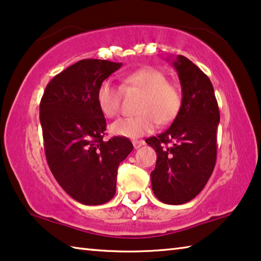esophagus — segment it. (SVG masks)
Wrapping results in <instances>:
<instances>
[{"label":"esophagus","mask_w":261,"mask_h":261,"mask_svg":"<svg viewBox=\"0 0 261 261\" xmlns=\"http://www.w3.org/2000/svg\"><path fill=\"white\" fill-rule=\"evenodd\" d=\"M132 144H134V147L137 149V148H139V147H141L143 146V145L145 144V141L144 140H132Z\"/></svg>","instance_id":"1"}]
</instances>
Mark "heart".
Instances as JSON below:
<instances>
[{
  "mask_svg": "<svg viewBox=\"0 0 261 261\" xmlns=\"http://www.w3.org/2000/svg\"><path fill=\"white\" fill-rule=\"evenodd\" d=\"M121 87L125 92H138L141 96L137 103L136 116L120 118L110 125L115 136L139 138L151 134L158 123L167 125L174 122L182 108V92L156 68L144 67L125 74ZM122 90L109 81L99 85L96 102L106 117L112 118L120 113Z\"/></svg>",
  "mask_w": 261,
  "mask_h": 261,
  "instance_id": "heart-1",
  "label": "heart"
}]
</instances>
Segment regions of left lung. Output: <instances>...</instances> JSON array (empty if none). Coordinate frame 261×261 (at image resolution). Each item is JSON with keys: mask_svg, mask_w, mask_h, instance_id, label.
<instances>
[{"mask_svg": "<svg viewBox=\"0 0 261 261\" xmlns=\"http://www.w3.org/2000/svg\"><path fill=\"white\" fill-rule=\"evenodd\" d=\"M173 64L182 108L170 127L146 143L158 156L151 173L154 194L165 204L180 205L198 196L213 173L220 112L210 78L185 56L178 55Z\"/></svg>", "mask_w": 261, "mask_h": 261, "instance_id": "left-lung-1", "label": "left lung"}]
</instances>
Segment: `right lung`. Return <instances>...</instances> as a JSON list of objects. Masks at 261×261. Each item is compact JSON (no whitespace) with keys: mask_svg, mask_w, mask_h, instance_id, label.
Wrapping results in <instances>:
<instances>
[{"mask_svg":"<svg viewBox=\"0 0 261 261\" xmlns=\"http://www.w3.org/2000/svg\"><path fill=\"white\" fill-rule=\"evenodd\" d=\"M121 67L107 60H82L56 74L41 98L48 166L62 189L84 205L112 199L118 166L134 148L125 137L103 140L107 123L96 102L100 84Z\"/></svg>","mask_w":261,"mask_h":261,"instance_id":"right-lung-1","label":"right lung"}]
</instances>
